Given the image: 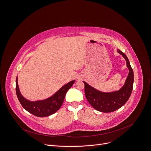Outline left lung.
Instances as JSON below:
<instances>
[{"label":"left lung","instance_id":"8db88e82","mask_svg":"<svg viewBox=\"0 0 151 151\" xmlns=\"http://www.w3.org/2000/svg\"><path fill=\"white\" fill-rule=\"evenodd\" d=\"M125 59L129 73L124 85L118 91L110 92L100 91L83 81L85 84V93L89 104L96 110L104 113L112 112L122 107L128 100L132 91L134 73L127 56L121 50H117Z\"/></svg>","mask_w":151,"mask_h":151}]
</instances>
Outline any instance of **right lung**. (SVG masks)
<instances>
[{
  "label": "right lung",
  "instance_id": "add662e5",
  "mask_svg": "<svg viewBox=\"0 0 151 151\" xmlns=\"http://www.w3.org/2000/svg\"><path fill=\"white\" fill-rule=\"evenodd\" d=\"M75 80H72L63 86L55 94L45 99L32 101L25 98L21 93L17 77L15 81L16 94L22 107L30 113L38 117H46L56 113L62 106L65 95L73 85Z\"/></svg>",
  "mask_w": 151,
  "mask_h": 151
}]
</instances>
